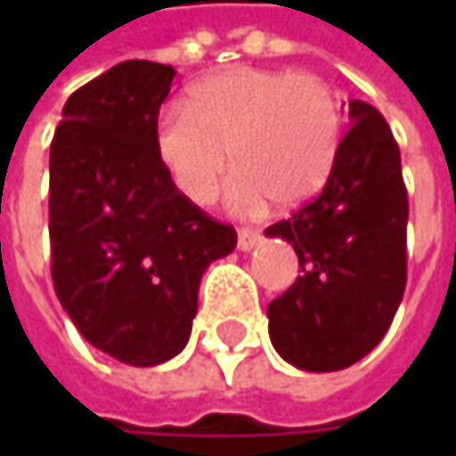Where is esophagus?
<instances>
[{"mask_svg": "<svg viewBox=\"0 0 456 456\" xmlns=\"http://www.w3.org/2000/svg\"><path fill=\"white\" fill-rule=\"evenodd\" d=\"M256 245H261V232H256V229H240L237 232V248L240 250H253Z\"/></svg>", "mask_w": 456, "mask_h": 456, "instance_id": "esophagus-1", "label": "esophagus"}]
</instances>
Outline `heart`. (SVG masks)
<instances>
[{
	"label": "heart",
	"instance_id": "1",
	"mask_svg": "<svg viewBox=\"0 0 456 456\" xmlns=\"http://www.w3.org/2000/svg\"><path fill=\"white\" fill-rule=\"evenodd\" d=\"M343 139V110L314 73L232 68L200 78L187 105H166L152 147L166 176L195 206L214 200L224 174L234 214H258L266 200L296 208L332 174Z\"/></svg>",
	"mask_w": 456,
	"mask_h": 456
}]
</instances>
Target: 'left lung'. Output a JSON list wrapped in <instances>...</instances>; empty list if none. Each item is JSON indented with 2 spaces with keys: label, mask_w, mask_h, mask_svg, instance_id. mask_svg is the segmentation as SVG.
I'll list each match as a JSON object with an SVG mask.
<instances>
[{
  "label": "left lung",
  "mask_w": 456,
  "mask_h": 456,
  "mask_svg": "<svg viewBox=\"0 0 456 456\" xmlns=\"http://www.w3.org/2000/svg\"><path fill=\"white\" fill-rule=\"evenodd\" d=\"M330 179L312 203L266 229L293 245L301 277L269 304L277 354L306 372L346 370L391 327L407 285L410 200L386 118L348 102Z\"/></svg>",
  "instance_id": "obj_1"
}]
</instances>
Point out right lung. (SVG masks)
I'll use <instances>...</instances> for the list:
<instances>
[{
	"label": "right lung",
	"instance_id": "1",
	"mask_svg": "<svg viewBox=\"0 0 456 456\" xmlns=\"http://www.w3.org/2000/svg\"><path fill=\"white\" fill-rule=\"evenodd\" d=\"M171 81V65H113L68 97L49 147L54 293L94 348L132 367L187 346L200 277L237 245L158 163L152 126Z\"/></svg>",
	"mask_w": 456,
	"mask_h": 456
}]
</instances>
